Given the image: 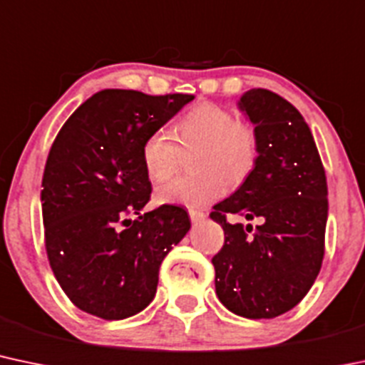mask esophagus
Listing matches in <instances>:
<instances>
[{
    "mask_svg": "<svg viewBox=\"0 0 365 365\" xmlns=\"http://www.w3.org/2000/svg\"><path fill=\"white\" fill-rule=\"evenodd\" d=\"M189 216H190V222H192V223H199V222H202L204 218H206V213H202V211L190 210V211H189Z\"/></svg>",
    "mask_w": 365,
    "mask_h": 365,
    "instance_id": "obj_1",
    "label": "esophagus"
}]
</instances>
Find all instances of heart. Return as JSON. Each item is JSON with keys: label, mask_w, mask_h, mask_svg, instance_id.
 <instances>
[{"label": "heart", "mask_w": 365, "mask_h": 365, "mask_svg": "<svg viewBox=\"0 0 365 365\" xmlns=\"http://www.w3.org/2000/svg\"><path fill=\"white\" fill-rule=\"evenodd\" d=\"M190 152L189 170L194 173L155 192L159 204L202 207L222 197L227 185H242L258 163V133L253 124L239 121L225 107L199 103L176 119L171 137L161 130L147 135L142 143L143 170L150 182L164 183L178 171L182 154Z\"/></svg>", "instance_id": "obj_1"}]
</instances>
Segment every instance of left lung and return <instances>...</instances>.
Here are the masks:
<instances>
[{"label": "left lung", "mask_w": 365, "mask_h": 365, "mask_svg": "<svg viewBox=\"0 0 365 365\" xmlns=\"http://www.w3.org/2000/svg\"><path fill=\"white\" fill-rule=\"evenodd\" d=\"M239 107L259 140L255 171L211 220L225 232L213 256L220 302L246 319H274L305 298L324 258L327 223L326 171L308 124L294 106L263 88L246 91ZM228 214L259 217L255 231Z\"/></svg>", "instance_id": "obj_1"}]
</instances>
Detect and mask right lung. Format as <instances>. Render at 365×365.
<instances>
[{
	"label": "right lung",
	"instance_id": "add662e5",
	"mask_svg": "<svg viewBox=\"0 0 365 365\" xmlns=\"http://www.w3.org/2000/svg\"><path fill=\"white\" fill-rule=\"evenodd\" d=\"M190 100L102 90L58 131L41 183L45 246L60 287L79 310L121 320L154 299L159 267L185 237L190 218L173 204L140 215L152 192L142 143ZM128 214L139 218L131 222Z\"/></svg>",
	"mask_w": 365,
	"mask_h": 365
}]
</instances>
